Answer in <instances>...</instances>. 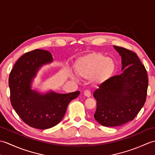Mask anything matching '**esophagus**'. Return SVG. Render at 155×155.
<instances>
[{"mask_svg":"<svg viewBox=\"0 0 155 155\" xmlns=\"http://www.w3.org/2000/svg\"><path fill=\"white\" fill-rule=\"evenodd\" d=\"M84 96H86L87 97H90L91 96V91H88V90L84 91Z\"/></svg>","mask_w":155,"mask_h":155,"instance_id":"obj_1","label":"esophagus"}]
</instances>
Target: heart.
Returning <instances> with one entry per match:
<instances>
[{"label":"heart","mask_w":155,"mask_h":155,"mask_svg":"<svg viewBox=\"0 0 155 155\" xmlns=\"http://www.w3.org/2000/svg\"><path fill=\"white\" fill-rule=\"evenodd\" d=\"M114 70L115 63L113 59L95 52L79 58L75 63V72L78 77L84 79L91 78L96 84L108 81Z\"/></svg>","instance_id":"obj_1"}]
</instances>
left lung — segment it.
<instances>
[{"label": "left lung", "mask_w": 155, "mask_h": 155, "mask_svg": "<svg viewBox=\"0 0 155 155\" xmlns=\"http://www.w3.org/2000/svg\"><path fill=\"white\" fill-rule=\"evenodd\" d=\"M122 58L123 73L110 78L94 92V117L104 127L120 126L133 120L145 103L148 76L136 53L114 46Z\"/></svg>", "instance_id": "8db88e82"}]
</instances>
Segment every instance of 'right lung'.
<instances>
[{"instance_id":"1","label":"right lung","mask_w":155,"mask_h":155,"mask_svg":"<svg viewBox=\"0 0 155 155\" xmlns=\"http://www.w3.org/2000/svg\"><path fill=\"white\" fill-rule=\"evenodd\" d=\"M52 59L48 51L28 52L16 61L8 78L12 107L24 123L38 129H47L60 123L69 103L80 94V91L59 94L52 91L41 94L32 89L39 69Z\"/></svg>"}]
</instances>
